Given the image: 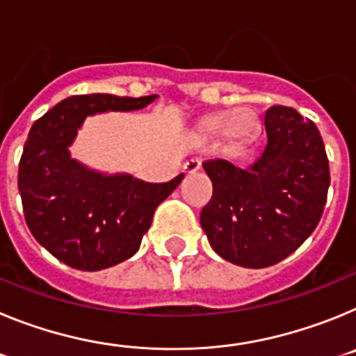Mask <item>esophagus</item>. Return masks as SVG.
I'll return each mask as SVG.
<instances>
[{
  "label": "esophagus",
  "instance_id": "34e87169",
  "mask_svg": "<svg viewBox=\"0 0 356 356\" xmlns=\"http://www.w3.org/2000/svg\"><path fill=\"white\" fill-rule=\"evenodd\" d=\"M200 168H201V162L197 159L188 160V162H185V165H184V169L187 175H194L196 171H200Z\"/></svg>",
  "mask_w": 356,
  "mask_h": 356
}]
</instances>
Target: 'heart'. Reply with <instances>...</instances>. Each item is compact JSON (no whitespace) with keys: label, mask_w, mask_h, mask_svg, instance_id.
I'll use <instances>...</instances> for the list:
<instances>
[{"label":"heart","mask_w":356,"mask_h":356,"mask_svg":"<svg viewBox=\"0 0 356 356\" xmlns=\"http://www.w3.org/2000/svg\"><path fill=\"white\" fill-rule=\"evenodd\" d=\"M254 122L257 119H254L253 110L248 106H241L229 114L228 112H216V114L209 115L201 124V130L209 137L222 131L228 139L241 140L253 131Z\"/></svg>","instance_id":"1"}]
</instances>
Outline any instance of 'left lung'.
I'll return each mask as SVG.
<instances>
[{
    "label": "left lung",
    "instance_id": "obj_1",
    "mask_svg": "<svg viewBox=\"0 0 356 356\" xmlns=\"http://www.w3.org/2000/svg\"><path fill=\"white\" fill-rule=\"evenodd\" d=\"M267 146L250 169L203 162L213 193L201 228L219 257L260 269L287 259L312 234L326 205L330 165L314 121L291 106L266 112Z\"/></svg>",
    "mask_w": 356,
    "mask_h": 356
}]
</instances>
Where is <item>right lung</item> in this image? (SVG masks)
Here are the masks:
<instances>
[{"label": "right lung", "instance_id": "obj_1", "mask_svg": "<svg viewBox=\"0 0 356 356\" xmlns=\"http://www.w3.org/2000/svg\"><path fill=\"white\" fill-rule=\"evenodd\" d=\"M156 94L71 96L31 127L19 160L17 187L31 235L40 246L80 271H102L137 253L156 207L178 187L144 184L128 175L103 176L69 156L83 119L105 110H139Z\"/></svg>", "mask_w": 356, "mask_h": 356}]
</instances>
